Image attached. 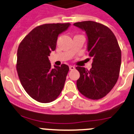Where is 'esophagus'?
Masks as SVG:
<instances>
[{"label": "esophagus", "instance_id": "1", "mask_svg": "<svg viewBox=\"0 0 134 134\" xmlns=\"http://www.w3.org/2000/svg\"><path fill=\"white\" fill-rule=\"evenodd\" d=\"M69 69L70 70H74L75 69V67H73V66H71V65H70L69 66Z\"/></svg>", "mask_w": 134, "mask_h": 134}]
</instances>
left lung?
I'll use <instances>...</instances> for the list:
<instances>
[{
    "label": "left lung",
    "instance_id": "1",
    "mask_svg": "<svg viewBox=\"0 0 134 134\" xmlns=\"http://www.w3.org/2000/svg\"><path fill=\"white\" fill-rule=\"evenodd\" d=\"M73 25L86 32L89 56L93 59L90 71L85 67H76L80 73L77 87L85 97L99 99L110 92L118 81L121 67V49L115 35L108 26L91 20Z\"/></svg>",
    "mask_w": 134,
    "mask_h": 134
}]
</instances>
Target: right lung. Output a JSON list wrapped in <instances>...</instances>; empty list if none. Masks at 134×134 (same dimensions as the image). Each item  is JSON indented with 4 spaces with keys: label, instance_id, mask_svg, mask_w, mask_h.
<instances>
[{
    "label": "right lung",
    "instance_id": "obj_1",
    "mask_svg": "<svg viewBox=\"0 0 134 134\" xmlns=\"http://www.w3.org/2000/svg\"><path fill=\"white\" fill-rule=\"evenodd\" d=\"M70 23H50L32 30L20 42L17 51L16 71L26 92L41 103L56 99L64 87L68 66L51 68L48 56L56 49L58 35Z\"/></svg>",
    "mask_w": 134,
    "mask_h": 134
}]
</instances>
